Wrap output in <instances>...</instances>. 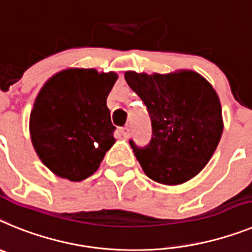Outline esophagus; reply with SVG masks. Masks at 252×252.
I'll use <instances>...</instances> for the list:
<instances>
[{"instance_id":"obj_1","label":"esophagus","mask_w":252,"mask_h":252,"mask_svg":"<svg viewBox=\"0 0 252 252\" xmlns=\"http://www.w3.org/2000/svg\"><path fill=\"white\" fill-rule=\"evenodd\" d=\"M120 133H122V134L126 138V137L129 135V126H122V128H120Z\"/></svg>"}]
</instances>
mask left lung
<instances>
[{
	"label": "left lung",
	"instance_id": "1",
	"mask_svg": "<svg viewBox=\"0 0 252 252\" xmlns=\"http://www.w3.org/2000/svg\"><path fill=\"white\" fill-rule=\"evenodd\" d=\"M126 84L147 106L152 137L135 157L153 181L178 185L202 171L223 132L222 108L212 85L194 71L147 74L129 71Z\"/></svg>",
	"mask_w": 252,
	"mask_h": 252
}]
</instances>
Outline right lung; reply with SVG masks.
I'll return each instance as SVG.
<instances>
[{
  "label": "right lung",
  "mask_w": 252,
  "mask_h": 252,
  "mask_svg": "<svg viewBox=\"0 0 252 252\" xmlns=\"http://www.w3.org/2000/svg\"><path fill=\"white\" fill-rule=\"evenodd\" d=\"M118 74L69 68L47 81L30 114L39 158L60 178L81 181L99 168L114 144L109 93Z\"/></svg>",
  "instance_id": "add662e5"
}]
</instances>
